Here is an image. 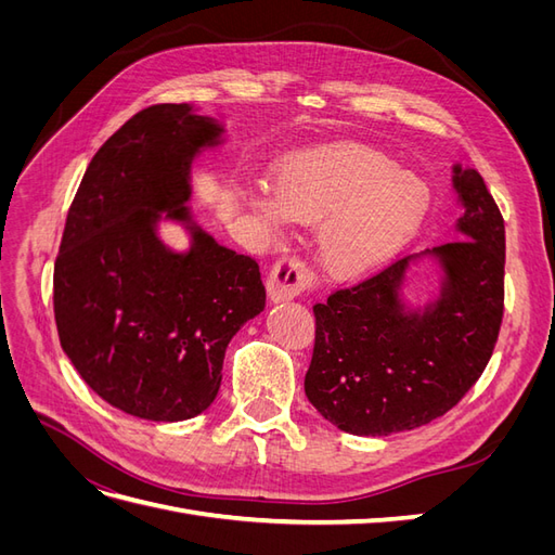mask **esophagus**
<instances>
[{
    "instance_id": "1",
    "label": "esophagus",
    "mask_w": 555,
    "mask_h": 555,
    "mask_svg": "<svg viewBox=\"0 0 555 555\" xmlns=\"http://www.w3.org/2000/svg\"><path fill=\"white\" fill-rule=\"evenodd\" d=\"M317 284V278L312 268L298 257H282L275 261L266 280V289L271 300L280 304V300H292L300 294L310 292Z\"/></svg>"
}]
</instances>
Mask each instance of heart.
<instances>
[{"instance_id":"obj_1","label":"heart","mask_w":555,"mask_h":555,"mask_svg":"<svg viewBox=\"0 0 555 555\" xmlns=\"http://www.w3.org/2000/svg\"><path fill=\"white\" fill-rule=\"evenodd\" d=\"M247 206L282 227L317 222L319 259L331 275L357 278L396 257L430 210L428 184L359 143H324L284 157L278 188L251 182Z\"/></svg>"}]
</instances>
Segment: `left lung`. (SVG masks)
I'll list each match as a JSON object with an SVG mask.
<instances>
[{
	"instance_id": "left-lung-1",
	"label": "left lung",
	"mask_w": 555,
	"mask_h": 555,
	"mask_svg": "<svg viewBox=\"0 0 555 555\" xmlns=\"http://www.w3.org/2000/svg\"><path fill=\"white\" fill-rule=\"evenodd\" d=\"M463 241L426 249L444 271L440 296L405 310L400 284L412 257L396 259L317 304L306 396L351 435H391L430 424L473 389L505 312V220L475 169L453 166Z\"/></svg>"
}]
</instances>
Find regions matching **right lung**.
<instances>
[{"label": "right lung", "mask_w": 555, "mask_h": 555, "mask_svg": "<svg viewBox=\"0 0 555 555\" xmlns=\"http://www.w3.org/2000/svg\"><path fill=\"white\" fill-rule=\"evenodd\" d=\"M222 127L188 104H157L96 150L55 259L60 345L108 405L150 422L210 408L233 335L266 308L259 263L192 222L190 166ZM193 233L188 253L156 236L160 212Z\"/></svg>", "instance_id": "add662e5"}]
</instances>
